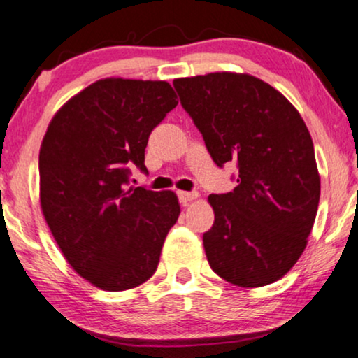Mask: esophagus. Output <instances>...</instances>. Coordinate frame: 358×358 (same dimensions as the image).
<instances>
[{
	"mask_svg": "<svg viewBox=\"0 0 358 358\" xmlns=\"http://www.w3.org/2000/svg\"><path fill=\"white\" fill-rule=\"evenodd\" d=\"M178 195H179L180 203H184V205H187L189 202H192V200H195V199L199 197L197 192H184V190H180Z\"/></svg>",
	"mask_w": 358,
	"mask_h": 358,
	"instance_id": "obj_1",
	"label": "esophagus"
}]
</instances>
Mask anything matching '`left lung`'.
Listing matches in <instances>:
<instances>
[{"instance_id":"8db88e82","label":"left lung","mask_w":358,"mask_h":358,"mask_svg":"<svg viewBox=\"0 0 358 358\" xmlns=\"http://www.w3.org/2000/svg\"><path fill=\"white\" fill-rule=\"evenodd\" d=\"M215 164L238 163L233 192L208 195L203 234L212 271L233 285L277 282L305 251L321 195L315 146L290 101L248 73L174 80Z\"/></svg>"}]
</instances>
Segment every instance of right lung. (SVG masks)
Instances as JSON below:
<instances>
[{"mask_svg": "<svg viewBox=\"0 0 358 358\" xmlns=\"http://www.w3.org/2000/svg\"><path fill=\"white\" fill-rule=\"evenodd\" d=\"M169 83L104 78L66 101L38 153L41 208L78 275L124 292L156 272L180 207L173 190L130 187L151 130L178 106Z\"/></svg>", "mask_w": 358, "mask_h": 358, "instance_id": "1", "label": "right lung"}]
</instances>
